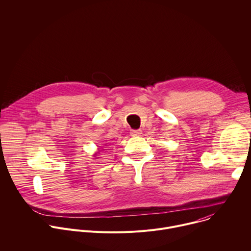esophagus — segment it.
I'll return each mask as SVG.
<instances>
[{
	"label": "esophagus",
	"mask_w": 251,
	"mask_h": 251,
	"mask_svg": "<svg viewBox=\"0 0 251 251\" xmlns=\"http://www.w3.org/2000/svg\"><path fill=\"white\" fill-rule=\"evenodd\" d=\"M130 134L133 137H137V136H140L142 134V130H140V129L139 130H131Z\"/></svg>",
	"instance_id": "esophagus-1"
}]
</instances>
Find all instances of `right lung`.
<instances>
[{
	"label": "right lung",
	"instance_id": "obj_1",
	"mask_svg": "<svg viewBox=\"0 0 251 251\" xmlns=\"http://www.w3.org/2000/svg\"><path fill=\"white\" fill-rule=\"evenodd\" d=\"M96 154H98V153H95V156H97V155H96Z\"/></svg>",
	"mask_w": 251,
	"mask_h": 251
}]
</instances>
